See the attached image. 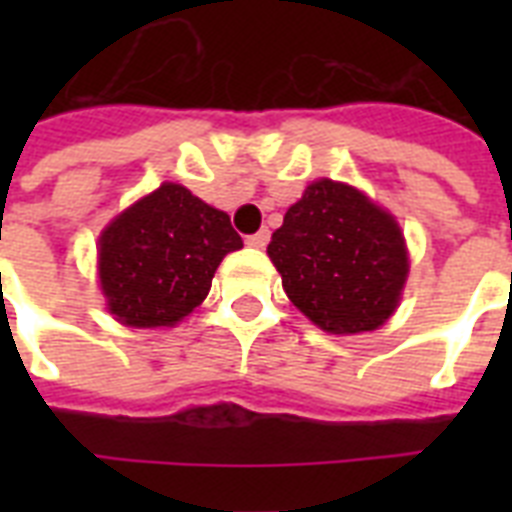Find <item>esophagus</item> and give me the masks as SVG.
<instances>
[{
    "mask_svg": "<svg viewBox=\"0 0 512 512\" xmlns=\"http://www.w3.org/2000/svg\"><path fill=\"white\" fill-rule=\"evenodd\" d=\"M268 239H271V231H268V228H260L257 233L247 236V244H249V247H255V249H263L265 244H268Z\"/></svg>",
    "mask_w": 512,
    "mask_h": 512,
    "instance_id": "1",
    "label": "esophagus"
}]
</instances>
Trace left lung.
I'll return each mask as SVG.
<instances>
[{"instance_id":"8db88e82","label":"left lung","mask_w":512,"mask_h":512,"mask_svg":"<svg viewBox=\"0 0 512 512\" xmlns=\"http://www.w3.org/2000/svg\"><path fill=\"white\" fill-rule=\"evenodd\" d=\"M268 257L289 300L332 335L380 329L398 308L409 273L396 217L327 177L287 209Z\"/></svg>"}]
</instances>
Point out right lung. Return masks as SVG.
<instances>
[{
	"mask_svg": "<svg viewBox=\"0 0 512 512\" xmlns=\"http://www.w3.org/2000/svg\"><path fill=\"white\" fill-rule=\"evenodd\" d=\"M231 217L177 183H162L100 233L98 276L108 313L135 329L175 327L209 295L228 252Z\"/></svg>",
	"mask_w": 512,
	"mask_h": 512,
	"instance_id": "add662e5",
	"label": "right lung"
}]
</instances>
